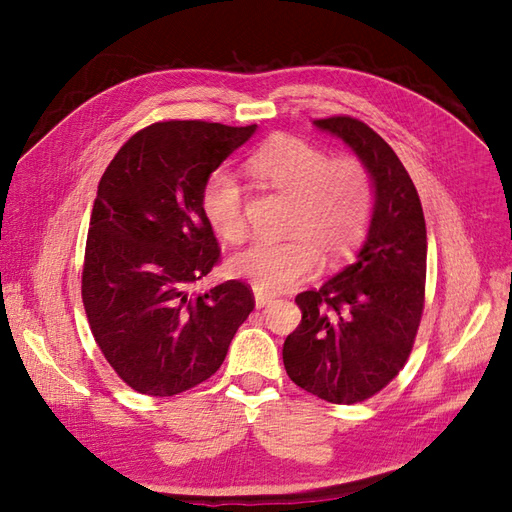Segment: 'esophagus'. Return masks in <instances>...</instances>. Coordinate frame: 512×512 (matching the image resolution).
<instances>
[{
  "label": "esophagus",
  "instance_id": "1",
  "mask_svg": "<svg viewBox=\"0 0 512 512\" xmlns=\"http://www.w3.org/2000/svg\"><path fill=\"white\" fill-rule=\"evenodd\" d=\"M254 299H256V307H265V305H269L271 303V294H265V292H260V290H256L254 292Z\"/></svg>",
  "mask_w": 512,
  "mask_h": 512
}]
</instances>
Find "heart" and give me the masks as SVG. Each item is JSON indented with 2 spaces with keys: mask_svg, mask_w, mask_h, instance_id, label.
<instances>
[{
  "mask_svg": "<svg viewBox=\"0 0 512 512\" xmlns=\"http://www.w3.org/2000/svg\"><path fill=\"white\" fill-rule=\"evenodd\" d=\"M247 173L290 196L286 239H258L230 258L232 275L256 290L275 294L303 282L318 265L348 258L367 235L376 207V185L367 164L294 134H273L245 162ZM200 211L215 237L237 243L245 237V196L228 170L215 168L200 188Z\"/></svg>",
  "mask_w": 512,
  "mask_h": 512,
  "instance_id": "heart-1",
  "label": "heart"
}]
</instances>
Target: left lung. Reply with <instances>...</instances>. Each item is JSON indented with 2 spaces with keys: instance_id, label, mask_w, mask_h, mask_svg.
Returning <instances> with one entry per match:
<instances>
[{
  "instance_id": "8db88e82",
  "label": "left lung",
  "mask_w": 512,
  "mask_h": 512,
  "mask_svg": "<svg viewBox=\"0 0 512 512\" xmlns=\"http://www.w3.org/2000/svg\"><path fill=\"white\" fill-rule=\"evenodd\" d=\"M314 123L367 164L376 207L352 265L322 288L297 294L301 322L282 356L294 384L350 406L380 393L408 363L425 309L427 228L408 170L380 134L350 115Z\"/></svg>"
}]
</instances>
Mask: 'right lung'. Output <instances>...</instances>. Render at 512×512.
I'll return each mask as SVG.
<instances>
[{
	"instance_id": "obj_1",
	"label": "right lung",
	"mask_w": 512,
	"mask_h": 512,
	"mask_svg": "<svg viewBox=\"0 0 512 512\" xmlns=\"http://www.w3.org/2000/svg\"><path fill=\"white\" fill-rule=\"evenodd\" d=\"M254 130L151 123L128 138L100 179L81 294L104 359L138 393L170 397L211 378L254 309V292L241 280L188 294L222 256L200 211V188Z\"/></svg>"
}]
</instances>
